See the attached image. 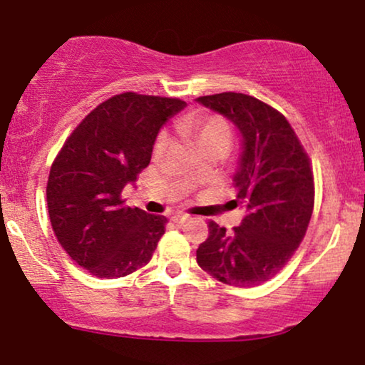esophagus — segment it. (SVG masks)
<instances>
[{"instance_id":"obj_1","label":"esophagus","mask_w":365,"mask_h":365,"mask_svg":"<svg viewBox=\"0 0 365 365\" xmlns=\"http://www.w3.org/2000/svg\"><path fill=\"white\" fill-rule=\"evenodd\" d=\"M170 220H173L175 225H181V224H184V222L187 220V217L186 215H174L173 218H170Z\"/></svg>"}]
</instances>
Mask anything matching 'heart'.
Wrapping results in <instances>:
<instances>
[{
	"label": "heart",
	"instance_id": "b5f03b06",
	"mask_svg": "<svg viewBox=\"0 0 365 365\" xmlns=\"http://www.w3.org/2000/svg\"><path fill=\"white\" fill-rule=\"evenodd\" d=\"M179 131L182 133L186 138H190L196 148L207 150V148H222L227 150L230 145V130L227 126L224 119L217 118V115H210L203 119H187L179 124ZM169 136L162 133L157 138L155 153L162 155L169 147Z\"/></svg>",
	"mask_w": 365,
	"mask_h": 365
}]
</instances>
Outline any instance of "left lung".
<instances>
[{
  "instance_id": "8db88e82",
  "label": "left lung",
  "mask_w": 365,
  "mask_h": 365,
  "mask_svg": "<svg viewBox=\"0 0 365 365\" xmlns=\"http://www.w3.org/2000/svg\"><path fill=\"white\" fill-rule=\"evenodd\" d=\"M196 101L241 133L234 203L246 208L232 232L210 222L196 261L222 284L261 285L285 267L306 235L314 208L309 157L285 115L258 98L224 92Z\"/></svg>"
}]
</instances>
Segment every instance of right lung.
Segmentation results:
<instances>
[{
  "instance_id": "obj_1",
  "label": "right lung",
  "mask_w": 365,
  "mask_h": 365,
  "mask_svg": "<svg viewBox=\"0 0 365 365\" xmlns=\"http://www.w3.org/2000/svg\"><path fill=\"white\" fill-rule=\"evenodd\" d=\"M184 107L179 98L119 93L85 115L54 158L46 190L51 225L70 258L97 278L126 277L152 259L167 218L124 207L121 192Z\"/></svg>"
}]
</instances>
